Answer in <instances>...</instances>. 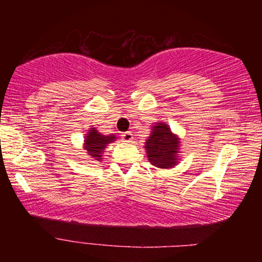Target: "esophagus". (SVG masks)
I'll return each instance as SVG.
<instances>
[{"label": "esophagus", "mask_w": 262, "mask_h": 262, "mask_svg": "<svg viewBox=\"0 0 262 262\" xmlns=\"http://www.w3.org/2000/svg\"><path fill=\"white\" fill-rule=\"evenodd\" d=\"M121 138H123V141H124V142L130 143V142H132V139H134V135H132L130 131L124 132V134L121 135Z\"/></svg>", "instance_id": "obj_1"}]
</instances>
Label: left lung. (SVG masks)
<instances>
[{"label":"left lung","instance_id":"obj_1","mask_svg":"<svg viewBox=\"0 0 262 262\" xmlns=\"http://www.w3.org/2000/svg\"><path fill=\"white\" fill-rule=\"evenodd\" d=\"M180 138L170 130L169 125L159 121L152 125L151 132L145 141L149 162L161 169H169L180 161Z\"/></svg>","mask_w":262,"mask_h":262}]
</instances>
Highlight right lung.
Segmentation results:
<instances>
[{
    "mask_svg": "<svg viewBox=\"0 0 262 262\" xmlns=\"http://www.w3.org/2000/svg\"><path fill=\"white\" fill-rule=\"evenodd\" d=\"M117 137L113 134L102 135L100 134L96 127H91L84 136L83 150L85 154L94 161H102V154L105 151L106 146L116 141Z\"/></svg>",
    "mask_w": 262,
    "mask_h": 262,
    "instance_id": "add662e5",
    "label": "right lung"
}]
</instances>
